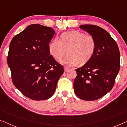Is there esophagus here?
Wrapping results in <instances>:
<instances>
[{
  "label": "esophagus",
  "instance_id": "obj_1",
  "mask_svg": "<svg viewBox=\"0 0 127 127\" xmlns=\"http://www.w3.org/2000/svg\"><path fill=\"white\" fill-rule=\"evenodd\" d=\"M69 68H70V67H69L68 66H65V67H64V70H65V72H67V71L69 69Z\"/></svg>",
  "mask_w": 127,
  "mask_h": 127
}]
</instances>
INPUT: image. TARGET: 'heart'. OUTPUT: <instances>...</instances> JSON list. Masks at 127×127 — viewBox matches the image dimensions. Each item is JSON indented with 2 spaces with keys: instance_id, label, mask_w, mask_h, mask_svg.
I'll use <instances>...</instances> for the list:
<instances>
[{
  "instance_id": "obj_1",
  "label": "heart",
  "mask_w": 127,
  "mask_h": 127,
  "mask_svg": "<svg viewBox=\"0 0 127 127\" xmlns=\"http://www.w3.org/2000/svg\"><path fill=\"white\" fill-rule=\"evenodd\" d=\"M96 40L90 34L77 31H67L61 34V40L55 38L49 44V51L56 59H59L65 54V57L60 60L64 64L84 65L93 57L96 49Z\"/></svg>"
}]
</instances>
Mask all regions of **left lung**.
<instances>
[{"mask_svg": "<svg viewBox=\"0 0 127 127\" xmlns=\"http://www.w3.org/2000/svg\"><path fill=\"white\" fill-rule=\"evenodd\" d=\"M80 28L95 37L96 46L91 58L76 69L74 91L81 99L95 100L112 89L120 67V51L117 43L105 29L94 25Z\"/></svg>", "mask_w": 127, "mask_h": 127, "instance_id": "8db88e82", "label": "left lung"}]
</instances>
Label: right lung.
<instances>
[{
	"instance_id": "right-lung-1",
	"label": "right lung",
	"mask_w": 127,
	"mask_h": 127,
	"mask_svg": "<svg viewBox=\"0 0 127 127\" xmlns=\"http://www.w3.org/2000/svg\"><path fill=\"white\" fill-rule=\"evenodd\" d=\"M55 33L51 28L32 24L10 42L7 64L12 81L31 99L46 100L53 96L64 72L62 65L50 55L48 44Z\"/></svg>"
}]
</instances>
